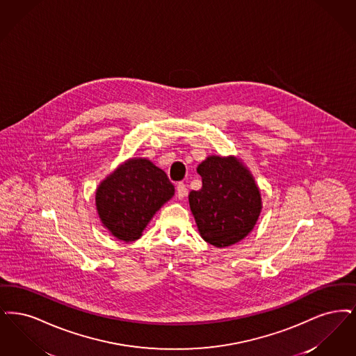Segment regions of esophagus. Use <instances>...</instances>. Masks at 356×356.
Returning a JSON list of instances; mask_svg holds the SVG:
<instances>
[{
	"label": "esophagus",
	"mask_w": 356,
	"mask_h": 356,
	"mask_svg": "<svg viewBox=\"0 0 356 356\" xmlns=\"http://www.w3.org/2000/svg\"><path fill=\"white\" fill-rule=\"evenodd\" d=\"M186 195H187L186 185L185 184H182V182H179V184L177 185V197H178V200H184Z\"/></svg>",
	"instance_id": "obj_1"
}]
</instances>
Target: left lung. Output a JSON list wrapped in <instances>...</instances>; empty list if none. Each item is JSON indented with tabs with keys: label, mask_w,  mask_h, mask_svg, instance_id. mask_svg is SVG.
Instances as JSON below:
<instances>
[{
	"label": "left lung",
	"mask_w": 356,
	"mask_h": 356,
	"mask_svg": "<svg viewBox=\"0 0 356 356\" xmlns=\"http://www.w3.org/2000/svg\"><path fill=\"white\" fill-rule=\"evenodd\" d=\"M201 190L190 191L188 204L202 238L229 248L252 232L262 211V195L241 158L209 155L197 168Z\"/></svg>",
	"instance_id": "8db88e82"
}]
</instances>
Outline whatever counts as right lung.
Listing matches in <instances>:
<instances>
[{
  "label": "right lung",
  "instance_id": "right-lung-1",
  "mask_svg": "<svg viewBox=\"0 0 356 356\" xmlns=\"http://www.w3.org/2000/svg\"><path fill=\"white\" fill-rule=\"evenodd\" d=\"M174 195L166 172L147 158H129L106 175L95 190L102 226L118 241L139 239L155 213Z\"/></svg>",
  "mask_w": 356,
  "mask_h": 356
}]
</instances>
